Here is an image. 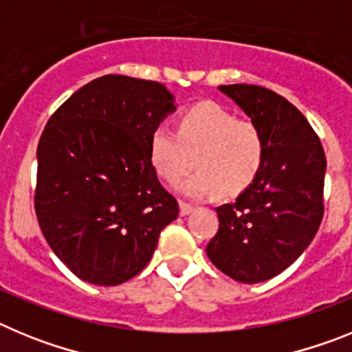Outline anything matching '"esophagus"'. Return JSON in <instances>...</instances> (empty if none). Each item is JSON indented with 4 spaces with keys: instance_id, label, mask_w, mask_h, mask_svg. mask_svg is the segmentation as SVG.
<instances>
[{
    "instance_id": "esophagus-1",
    "label": "esophagus",
    "mask_w": 352,
    "mask_h": 352,
    "mask_svg": "<svg viewBox=\"0 0 352 352\" xmlns=\"http://www.w3.org/2000/svg\"><path fill=\"white\" fill-rule=\"evenodd\" d=\"M194 210H195L194 204H188V203H185V201H182V203H179V214H182V217H185V214H190Z\"/></svg>"
}]
</instances>
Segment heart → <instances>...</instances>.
<instances>
[{"label": "heart", "instance_id": "b5f03b06", "mask_svg": "<svg viewBox=\"0 0 352 352\" xmlns=\"http://www.w3.org/2000/svg\"><path fill=\"white\" fill-rule=\"evenodd\" d=\"M149 160L162 179L176 183L192 166L197 170L182 183V192L204 197L243 192L257 178L264 162V135L250 120H236L217 102H199L185 109L178 130L157 125L149 133Z\"/></svg>", "mask_w": 352, "mask_h": 352}]
</instances>
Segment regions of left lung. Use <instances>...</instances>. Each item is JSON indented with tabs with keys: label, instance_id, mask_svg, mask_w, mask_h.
I'll return each mask as SVG.
<instances>
[{
	"label": "left lung",
	"instance_id": "left-lung-1",
	"mask_svg": "<svg viewBox=\"0 0 352 352\" xmlns=\"http://www.w3.org/2000/svg\"><path fill=\"white\" fill-rule=\"evenodd\" d=\"M264 135L257 178L234 203L217 208L211 263L243 284L273 278L310 245L324 214L326 157L307 118L278 93L254 84L219 86Z\"/></svg>",
	"mask_w": 352,
	"mask_h": 352
}]
</instances>
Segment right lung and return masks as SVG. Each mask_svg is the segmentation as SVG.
Wrapping results in <instances>:
<instances>
[{"label": "right lung", "mask_w": 352, "mask_h": 352, "mask_svg": "<svg viewBox=\"0 0 352 352\" xmlns=\"http://www.w3.org/2000/svg\"><path fill=\"white\" fill-rule=\"evenodd\" d=\"M173 111L164 84L104 76L49 118L36 149L35 213L49 247L80 280H130L178 219L148 151L151 130Z\"/></svg>", "instance_id": "right-lung-1"}]
</instances>
